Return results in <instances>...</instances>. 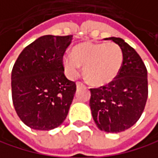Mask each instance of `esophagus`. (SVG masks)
<instances>
[{
	"label": "esophagus",
	"mask_w": 158,
	"mask_h": 158,
	"mask_svg": "<svg viewBox=\"0 0 158 158\" xmlns=\"http://www.w3.org/2000/svg\"><path fill=\"white\" fill-rule=\"evenodd\" d=\"M76 85H77V87L78 88V87H81V86H83V83H82V82H81V81H77V82L76 83Z\"/></svg>",
	"instance_id": "1"
}]
</instances>
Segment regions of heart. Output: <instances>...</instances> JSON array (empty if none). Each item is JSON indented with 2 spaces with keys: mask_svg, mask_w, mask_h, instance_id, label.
I'll list each match as a JSON object with an SVG mask.
<instances>
[{
  "mask_svg": "<svg viewBox=\"0 0 158 158\" xmlns=\"http://www.w3.org/2000/svg\"><path fill=\"white\" fill-rule=\"evenodd\" d=\"M63 64L70 78L80 75L82 65L88 81L101 87L111 83L118 77L123 64V52L114 42H81L73 48L72 54L64 55Z\"/></svg>",
  "mask_w": 158,
  "mask_h": 158,
  "instance_id": "1",
  "label": "heart"
}]
</instances>
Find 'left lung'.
Masks as SVG:
<instances>
[{
  "mask_svg": "<svg viewBox=\"0 0 158 158\" xmlns=\"http://www.w3.org/2000/svg\"><path fill=\"white\" fill-rule=\"evenodd\" d=\"M123 52V64L115 80L108 85L90 89V107L98 129L106 132H121L133 126L142 116L147 96L146 67L124 40L111 37Z\"/></svg>",
  "mask_w": 158,
  "mask_h": 158,
  "instance_id": "8db88e82",
  "label": "left lung"
}]
</instances>
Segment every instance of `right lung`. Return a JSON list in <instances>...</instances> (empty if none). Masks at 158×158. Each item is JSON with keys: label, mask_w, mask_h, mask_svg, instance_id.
<instances>
[{"label": "right lung", "mask_w": 158, "mask_h": 158, "mask_svg": "<svg viewBox=\"0 0 158 158\" xmlns=\"http://www.w3.org/2000/svg\"><path fill=\"white\" fill-rule=\"evenodd\" d=\"M72 35L40 37L19 54L12 70V98L29 128L50 131L65 119L76 84L65 77L63 56Z\"/></svg>", "instance_id": "right-lung-1"}]
</instances>
